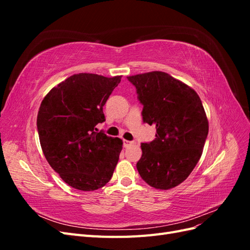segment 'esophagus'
I'll use <instances>...</instances> for the list:
<instances>
[{"mask_svg":"<svg viewBox=\"0 0 250 250\" xmlns=\"http://www.w3.org/2000/svg\"><path fill=\"white\" fill-rule=\"evenodd\" d=\"M133 144H134V142H130V141H127V140H124V141H123V146H124L125 148L133 145Z\"/></svg>","mask_w":250,"mask_h":250,"instance_id":"obj_1","label":"esophagus"}]
</instances>
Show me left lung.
<instances>
[{"label": "left lung", "mask_w": 250, "mask_h": 250, "mask_svg": "<svg viewBox=\"0 0 250 250\" xmlns=\"http://www.w3.org/2000/svg\"><path fill=\"white\" fill-rule=\"evenodd\" d=\"M143 104V121L156 128L155 139L142 143L137 169L142 179L158 190L183 183L200 160L208 122L199 96L165 72L127 77Z\"/></svg>", "instance_id": "obj_1"}]
</instances>
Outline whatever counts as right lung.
<instances>
[{
    "label": "right lung",
    "mask_w": 250,
    "mask_h": 250,
    "mask_svg": "<svg viewBox=\"0 0 250 250\" xmlns=\"http://www.w3.org/2000/svg\"><path fill=\"white\" fill-rule=\"evenodd\" d=\"M122 76L79 73L53 87L42 101L37 131L44 157L65 184L95 191L110 180L123 142L96 125L105 121L103 106Z\"/></svg>",
    "instance_id": "add662e5"
}]
</instances>
